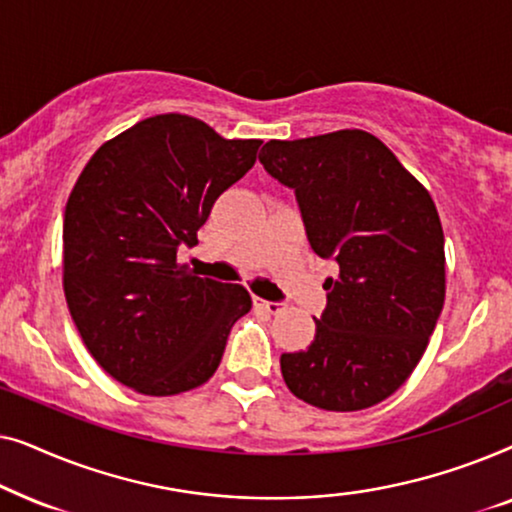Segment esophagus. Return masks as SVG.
Returning <instances> with one entry per match:
<instances>
[{
    "label": "esophagus",
    "instance_id": "obj_1",
    "mask_svg": "<svg viewBox=\"0 0 512 512\" xmlns=\"http://www.w3.org/2000/svg\"><path fill=\"white\" fill-rule=\"evenodd\" d=\"M254 305L258 310H265L268 314H277L284 310V303H279V300H263V298H254Z\"/></svg>",
    "mask_w": 512,
    "mask_h": 512
}]
</instances>
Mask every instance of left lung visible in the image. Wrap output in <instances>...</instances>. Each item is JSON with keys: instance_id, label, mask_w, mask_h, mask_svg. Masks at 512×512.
<instances>
[{"instance_id": "8db88e82", "label": "left lung", "mask_w": 512, "mask_h": 512, "mask_svg": "<svg viewBox=\"0 0 512 512\" xmlns=\"http://www.w3.org/2000/svg\"><path fill=\"white\" fill-rule=\"evenodd\" d=\"M296 193L307 242L338 265L310 347L282 354L286 387L321 410L384 401L422 359L445 303V237L424 186L363 130L261 149Z\"/></svg>"}]
</instances>
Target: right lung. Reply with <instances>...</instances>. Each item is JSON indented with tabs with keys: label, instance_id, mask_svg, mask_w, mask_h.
<instances>
[{
	"label": "right lung",
	"instance_id": "add662e5",
	"mask_svg": "<svg viewBox=\"0 0 512 512\" xmlns=\"http://www.w3.org/2000/svg\"><path fill=\"white\" fill-rule=\"evenodd\" d=\"M261 139H223L200 118L158 114L102 144L65 209V296L93 359L125 387L174 396L219 368L249 291L177 263Z\"/></svg>",
	"mask_w": 512,
	"mask_h": 512
}]
</instances>
